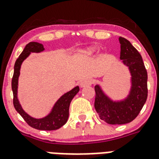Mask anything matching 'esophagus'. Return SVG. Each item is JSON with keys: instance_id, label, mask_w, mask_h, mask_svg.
Here are the masks:
<instances>
[{"instance_id": "esophagus-1", "label": "esophagus", "mask_w": 159, "mask_h": 159, "mask_svg": "<svg viewBox=\"0 0 159 159\" xmlns=\"http://www.w3.org/2000/svg\"><path fill=\"white\" fill-rule=\"evenodd\" d=\"M92 84V80H84L83 81H81L80 87L81 88H86V87L91 86Z\"/></svg>"}]
</instances>
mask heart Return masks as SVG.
I'll return each instance as SVG.
<instances>
[{
	"label": "heart",
	"instance_id": "b5f03b06",
	"mask_svg": "<svg viewBox=\"0 0 159 159\" xmlns=\"http://www.w3.org/2000/svg\"><path fill=\"white\" fill-rule=\"evenodd\" d=\"M97 51H98V48L96 47L89 46V47H87L83 49V50H81L80 55L83 57H89L95 55L97 52Z\"/></svg>",
	"mask_w": 159,
	"mask_h": 159
}]
</instances>
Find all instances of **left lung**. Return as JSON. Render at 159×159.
I'll use <instances>...</instances> for the list:
<instances>
[{"label":"left lung","instance_id":"1","mask_svg":"<svg viewBox=\"0 0 159 159\" xmlns=\"http://www.w3.org/2000/svg\"><path fill=\"white\" fill-rule=\"evenodd\" d=\"M120 60L128 68L130 88L127 96L114 99L100 84L95 86V108L100 119L108 124L130 123L139 114L147 99V72L143 58L127 39L119 36Z\"/></svg>","mask_w":159,"mask_h":159}]
</instances>
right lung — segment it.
<instances>
[{
  "mask_svg": "<svg viewBox=\"0 0 159 159\" xmlns=\"http://www.w3.org/2000/svg\"><path fill=\"white\" fill-rule=\"evenodd\" d=\"M44 51L42 43L30 42L25 46L21 54L20 55L14 65V73L12 80V90L13 92V105L16 111L22 116L25 122L37 130H54L63 127L67 121L69 116V107L71 101L80 91L79 86L75 87L69 92H66L57 99L47 116L42 118H34L25 112L18 98V80L20 74V67L24 60L30 56L31 53H40Z\"/></svg>",
  "mask_w": 159,
  "mask_h": 159,
  "instance_id": "obj_1",
  "label": "right lung"
}]
</instances>
